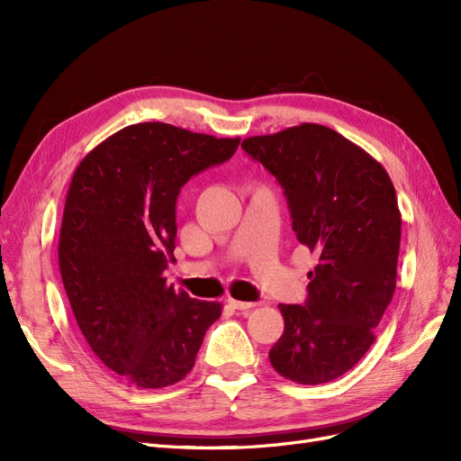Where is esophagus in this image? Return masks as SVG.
I'll return each instance as SVG.
<instances>
[{"mask_svg":"<svg viewBox=\"0 0 461 461\" xmlns=\"http://www.w3.org/2000/svg\"><path fill=\"white\" fill-rule=\"evenodd\" d=\"M229 305L232 310H239V312H249L252 308H256V303H252V302H240V300H232V298H229Z\"/></svg>","mask_w":461,"mask_h":461,"instance_id":"1","label":"esophagus"}]
</instances>
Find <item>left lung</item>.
Here are the masks:
<instances>
[{"label":"left lung","mask_w":461,"mask_h":461,"mask_svg":"<svg viewBox=\"0 0 461 461\" xmlns=\"http://www.w3.org/2000/svg\"><path fill=\"white\" fill-rule=\"evenodd\" d=\"M283 186L292 230L317 256L303 305L281 303L271 366L298 384L339 379L375 342L393 300L402 217L388 173L323 124L302 122L242 142Z\"/></svg>","instance_id":"8db88e82"}]
</instances>
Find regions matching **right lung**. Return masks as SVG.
I'll use <instances>...</instances> for the list:
<instances>
[{"instance_id": "1", "label": "right lung", "mask_w": 461, "mask_h": 461, "mask_svg": "<svg viewBox=\"0 0 461 461\" xmlns=\"http://www.w3.org/2000/svg\"><path fill=\"white\" fill-rule=\"evenodd\" d=\"M239 144L138 122L95 146L71 178L59 234L63 286L92 352L134 386L183 381L221 317L219 302L175 292L163 271L175 259L180 188Z\"/></svg>"}]
</instances>
